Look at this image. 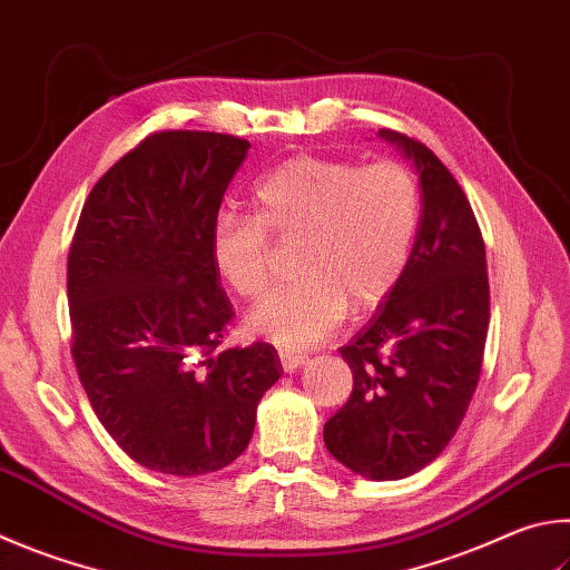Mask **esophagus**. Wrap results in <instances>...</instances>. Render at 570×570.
Returning a JSON list of instances; mask_svg holds the SVG:
<instances>
[{"instance_id":"esophagus-1","label":"esophagus","mask_w":570,"mask_h":570,"mask_svg":"<svg viewBox=\"0 0 570 570\" xmlns=\"http://www.w3.org/2000/svg\"><path fill=\"white\" fill-rule=\"evenodd\" d=\"M278 358H282L284 371H294L298 366H304L308 361V356L298 354V351H278Z\"/></svg>"}]
</instances>
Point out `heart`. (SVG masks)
<instances>
[{"mask_svg": "<svg viewBox=\"0 0 570 570\" xmlns=\"http://www.w3.org/2000/svg\"><path fill=\"white\" fill-rule=\"evenodd\" d=\"M421 226V189L403 164L302 154L254 186V216L222 214L212 258L236 296L256 302L274 282V242L294 244L302 276L246 316L276 346L321 344L354 314L374 312L406 274Z\"/></svg>", "mask_w": 570, "mask_h": 570, "instance_id": "obj_1", "label": "heart"}]
</instances>
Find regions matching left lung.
<instances>
[{"instance_id": "8db88e82", "label": "left lung", "mask_w": 570, "mask_h": 570, "mask_svg": "<svg viewBox=\"0 0 570 570\" xmlns=\"http://www.w3.org/2000/svg\"><path fill=\"white\" fill-rule=\"evenodd\" d=\"M379 134L416 164L421 226L396 292L341 348L354 389L324 423V443L354 473L396 481L456 436L479 386L491 294L483 236L459 181L426 144Z\"/></svg>"}]
</instances>
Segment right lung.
<instances>
[{"label": "right lung", "instance_id": "add662e5", "mask_svg": "<svg viewBox=\"0 0 570 570\" xmlns=\"http://www.w3.org/2000/svg\"><path fill=\"white\" fill-rule=\"evenodd\" d=\"M249 147L216 131L149 134L89 191L69 246L71 358L101 426L144 469L229 465L282 376L266 341L222 348L234 308L212 229Z\"/></svg>", "mask_w": 570, "mask_h": 570}]
</instances>
